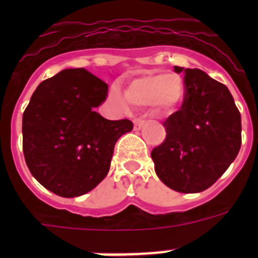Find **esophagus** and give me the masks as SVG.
<instances>
[{
    "instance_id": "34e87169",
    "label": "esophagus",
    "mask_w": 258,
    "mask_h": 258,
    "mask_svg": "<svg viewBox=\"0 0 258 258\" xmlns=\"http://www.w3.org/2000/svg\"><path fill=\"white\" fill-rule=\"evenodd\" d=\"M133 122H134V131H137V132L141 131V129H142L146 124V121L145 120H142V118H136Z\"/></svg>"
}]
</instances>
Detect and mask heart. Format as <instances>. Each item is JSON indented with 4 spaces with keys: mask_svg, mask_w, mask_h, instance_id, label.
I'll return each mask as SVG.
<instances>
[{
    "mask_svg": "<svg viewBox=\"0 0 258 258\" xmlns=\"http://www.w3.org/2000/svg\"><path fill=\"white\" fill-rule=\"evenodd\" d=\"M183 97L184 85L182 79L174 74H145L132 80L125 89V97L132 106H154L159 112L174 111L182 103ZM112 99L122 107L126 104L117 89L112 92Z\"/></svg>",
    "mask_w": 258,
    "mask_h": 258,
    "instance_id": "b5f03b06",
    "label": "heart"
}]
</instances>
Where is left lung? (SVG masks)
Returning <instances> with one entry per match:
<instances>
[{"mask_svg": "<svg viewBox=\"0 0 258 258\" xmlns=\"http://www.w3.org/2000/svg\"><path fill=\"white\" fill-rule=\"evenodd\" d=\"M184 75L181 109L166 118V138L151 157L164 184L183 194L211 187L235 160L241 117L229 89L198 68L174 66Z\"/></svg>", "mask_w": 258, "mask_h": 258, "instance_id": "1", "label": "left lung"}]
</instances>
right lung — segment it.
I'll return each instance as SVG.
<instances>
[{
  "label": "right lung",
  "mask_w": 258,
  "mask_h": 258,
  "mask_svg": "<svg viewBox=\"0 0 258 258\" xmlns=\"http://www.w3.org/2000/svg\"><path fill=\"white\" fill-rule=\"evenodd\" d=\"M108 86L84 68L45 80L23 113V152L32 175L61 198H76L101 183L117 140L133 122L107 120L94 109Z\"/></svg>",
  "instance_id": "1"
}]
</instances>
